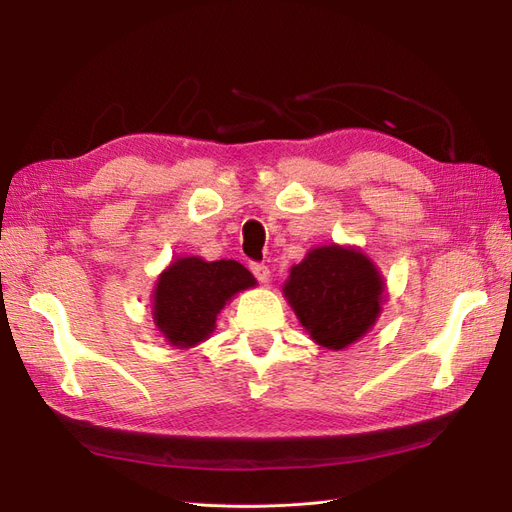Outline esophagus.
<instances>
[{
    "instance_id": "1",
    "label": "esophagus",
    "mask_w": 512,
    "mask_h": 512,
    "mask_svg": "<svg viewBox=\"0 0 512 512\" xmlns=\"http://www.w3.org/2000/svg\"><path fill=\"white\" fill-rule=\"evenodd\" d=\"M250 269H252V273H254V277H256L258 282H269L271 271H269L267 265H262V262H252Z\"/></svg>"
}]
</instances>
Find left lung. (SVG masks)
<instances>
[{"instance_id": "obj_1", "label": "left lung", "mask_w": 512, "mask_h": 512, "mask_svg": "<svg viewBox=\"0 0 512 512\" xmlns=\"http://www.w3.org/2000/svg\"><path fill=\"white\" fill-rule=\"evenodd\" d=\"M384 284L365 254L329 245L292 267L288 303L316 344L342 350L363 337L380 314Z\"/></svg>"}]
</instances>
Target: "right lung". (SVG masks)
<instances>
[{
	"label": "right lung",
	"instance_id": "obj_1",
	"mask_svg": "<svg viewBox=\"0 0 512 512\" xmlns=\"http://www.w3.org/2000/svg\"><path fill=\"white\" fill-rule=\"evenodd\" d=\"M254 284V275L237 260L179 258L160 275L153 320L173 346H196L215 329V320L232 294Z\"/></svg>",
	"mask_w": 512,
	"mask_h": 512
}]
</instances>
